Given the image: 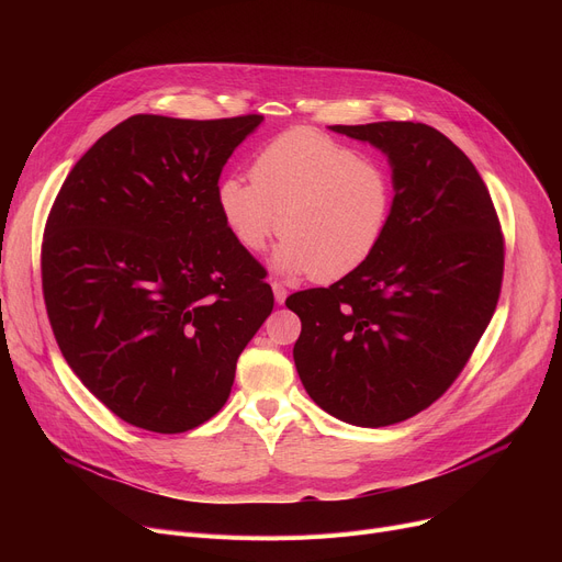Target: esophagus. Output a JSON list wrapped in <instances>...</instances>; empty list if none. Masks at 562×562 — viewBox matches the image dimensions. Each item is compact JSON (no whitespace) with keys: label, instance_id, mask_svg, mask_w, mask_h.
Returning <instances> with one entry per match:
<instances>
[{"label":"esophagus","instance_id":"34e87169","mask_svg":"<svg viewBox=\"0 0 562 562\" xmlns=\"http://www.w3.org/2000/svg\"><path fill=\"white\" fill-rule=\"evenodd\" d=\"M271 286H273L276 303H278V305H284V301H286V289H284V284H280V282H271Z\"/></svg>","mask_w":562,"mask_h":562}]
</instances>
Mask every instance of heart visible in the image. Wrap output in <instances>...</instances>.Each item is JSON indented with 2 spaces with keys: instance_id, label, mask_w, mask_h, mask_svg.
Returning <instances> with one entry per match:
<instances>
[{
  "instance_id": "b5f03b06",
  "label": "heart",
  "mask_w": 562,
  "mask_h": 562,
  "mask_svg": "<svg viewBox=\"0 0 562 562\" xmlns=\"http://www.w3.org/2000/svg\"><path fill=\"white\" fill-rule=\"evenodd\" d=\"M252 177L225 175L216 204L232 239L259 252L282 232L273 266L286 276L337 280L378 250L394 210L387 166L330 136L291 130L266 143Z\"/></svg>"
}]
</instances>
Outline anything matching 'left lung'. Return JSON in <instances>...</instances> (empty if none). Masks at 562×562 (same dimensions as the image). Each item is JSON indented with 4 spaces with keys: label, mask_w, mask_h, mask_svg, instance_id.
Segmentation results:
<instances>
[{
    "label": "left lung",
    "mask_w": 562,
    "mask_h": 562,
    "mask_svg": "<svg viewBox=\"0 0 562 562\" xmlns=\"http://www.w3.org/2000/svg\"><path fill=\"white\" fill-rule=\"evenodd\" d=\"M387 157L394 210L378 250L328 289L286 299L303 387L362 428L415 417L464 369L496 310L504 234L476 166L424 123L333 125Z\"/></svg>",
    "instance_id": "obj_1"
}]
</instances>
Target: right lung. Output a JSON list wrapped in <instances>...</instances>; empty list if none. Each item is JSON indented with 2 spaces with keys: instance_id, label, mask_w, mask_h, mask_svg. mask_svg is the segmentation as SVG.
Returning <instances> with one entry per match:
<instances>
[{
  "instance_id": "right-lung-1",
  "label": "right lung",
  "mask_w": 562,
  "mask_h": 562,
  "mask_svg": "<svg viewBox=\"0 0 562 562\" xmlns=\"http://www.w3.org/2000/svg\"><path fill=\"white\" fill-rule=\"evenodd\" d=\"M261 123L132 115L54 200L41 271L56 344L83 387L136 428L172 435L212 419L273 310L263 269L216 204L223 166Z\"/></svg>"
}]
</instances>
